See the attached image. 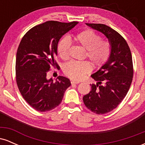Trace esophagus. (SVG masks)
Instances as JSON below:
<instances>
[{
    "mask_svg": "<svg viewBox=\"0 0 145 145\" xmlns=\"http://www.w3.org/2000/svg\"><path fill=\"white\" fill-rule=\"evenodd\" d=\"M80 82L78 80H71V84H79Z\"/></svg>",
    "mask_w": 145,
    "mask_h": 145,
    "instance_id": "esophagus-1",
    "label": "esophagus"
}]
</instances>
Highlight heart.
Returning a JSON list of instances; mask_svg holds the SVG:
<instances>
[{
    "mask_svg": "<svg viewBox=\"0 0 145 145\" xmlns=\"http://www.w3.org/2000/svg\"><path fill=\"white\" fill-rule=\"evenodd\" d=\"M76 43L86 48L85 56L89 58L94 65H103L108 59L111 52V45L108 41L101 40V37L91 30H86L76 35L74 37ZM71 41L65 37L58 44L57 51L63 59H68ZM91 70L89 61H71L64 67V72L73 79L80 80Z\"/></svg>",
    "mask_w": 145,
    "mask_h": 145,
    "instance_id": "1",
    "label": "heart"
}]
</instances>
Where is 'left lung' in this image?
Here are the masks:
<instances>
[{
	"mask_svg": "<svg viewBox=\"0 0 145 145\" xmlns=\"http://www.w3.org/2000/svg\"><path fill=\"white\" fill-rule=\"evenodd\" d=\"M86 24L102 33L111 45L107 62L91 75L97 84H91V91L83 97L88 109L104 114L116 108L129 91L134 74L132 56L125 39L112 28L103 24Z\"/></svg>",
	"mask_w": 145,
	"mask_h": 145,
	"instance_id": "obj_1",
	"label": "left lung"
}]
</instances>
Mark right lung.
<instances>
[{
	"label": "right lung",
	"mask_w": 145,
	"mask_h": 145,
	"mask_svg": "<svg viewBox=\"0 0 145 145\" xmlns=\"http://www.w3.org/2000/svg\"><path fill=\"white\" fill-rule=\"evenodd\" d=\"M78 23L47 21L30 29L20 43L16 54V82L25 101L36 110L46 112L57 107L71 85L65 77L58 76L54 82L46 76L51 67H59L54 58L60 39Z\"/></svg>",
	"instance_id": "right-lung-1"
}]
</instances>
